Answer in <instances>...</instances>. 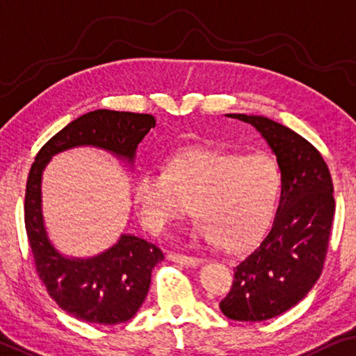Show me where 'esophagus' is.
<instances>
[{"label":"esophagus","mask_w":356,"mask_h":356,"mask_svg":"<svg viewBox=\"0 0 356 356\" xmlns=\"http://www.w3.org/2000/svg\"><path fill=\"white\" fill-rule=\"evenodd\" d=\"M168 258L171 259L174 263H179V264H184V266H198L200 263H202V259L200 258H193V257H187V254H179V253H169Z\"/></svg>","instance_id":"34e87169"}]
</instances>
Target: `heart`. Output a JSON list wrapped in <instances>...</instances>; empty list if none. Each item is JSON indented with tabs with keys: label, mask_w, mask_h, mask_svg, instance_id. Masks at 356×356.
<instances>
[{
	"label": "heart",
	"mask_w": 356,
	"mask_h": 356,
	"mask_svg": "<svg viewBox=\"0 0 356 356\" xmlns=\"http://www.w3.org/2000/svg\"><path fill=\"white\" fill-rule=\"evenodd\" d=\"M282 176L266 154L187 148L169 156L163 172L142 171L132 184L142 221L163 230L188 211L190 235L221 248L248 247L266 232L276 213Z\"/></svg>",
	"instance_id": "heart-1"
}]
</instances>
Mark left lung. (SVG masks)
I'll list each match as a JSON object with an SVG mask.
<instances>
[{
	"instance_id": "obj_1",
	"label": "left lung",
	"mask_w": 356,
	"mask_h": 356,
	"mask_svg": "<svg viewBox=\"0 0 356 356\" xmlns=\"http://www.w3.org/2000/svg\"><path fill=\"white\" fill-rule=\"evenodd\" d=\"M261 134L276 154L282 192L273 229L234 268L219 308L234 321H266L307 297L323 273L335 211L321 153L302 135L264 116L226 114Z\"/></svg>"
}]
</instances>
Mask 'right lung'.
<instances>
[{
  "instance_id": "right-lung-1",
  "label": "right lung",
  "mask_w": 356,
  "mask_h": 356,
  "mask_svg": "<svg viewBox=\"0 0 356 356\" xmlns=\"http://www.w3.org/2000/svg\"><path fill=\"white\" fill-rule=\"evenodd\" d=\"M156 126L152 114L97 109L48 140L32 164L26 188V230L35 268L49 297L64 312L92 324L126 323L147 298L152 271L163 261L156 245L121 234L113 247L90 258L66 257L48 237L42 208V177L54 154L93 147L134 166L138 143Z\"/></svg>"
}]
</instances>
